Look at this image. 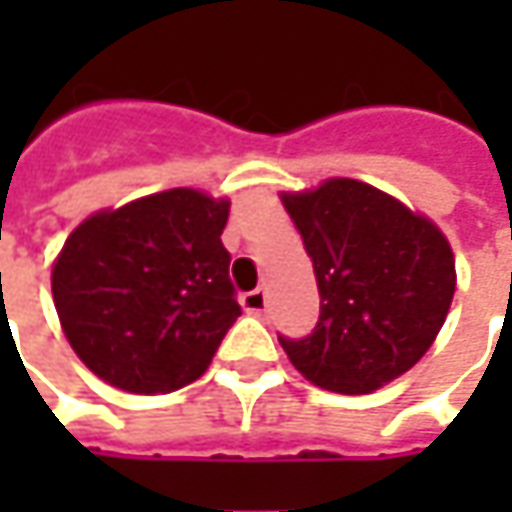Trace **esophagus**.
<instances>
[{"mask_svg":"<svg viewBox=\"0 0 512 512\" xmlns=\"http://www.w3.org/2000/svg\"><path fill=\"white\" fill-rule=\"evenodd\" d=\"M242 307H245L247 313H256V316H262L267 307L265 290H262V287H256V290L245 293V296H242Z\"/></svg>","mask_w":512,"mask_h":512,"instance_id":"esophagus-1","label":"esophagus"}]
</instances>
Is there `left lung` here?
I'll use <instances>...</instances> for the list:
<instances>
[{"instance_id":"8db88e82","label":"left lung","mask_w":512,"mask_h":512,"mask_svg":"<svg viewBox=\"0 0 512 512\" xmlns=\"http://www.w3.org/2000/svg\"><path fill=\"white\" fill-rule=\"evenodd\" d=\"M282 205L322 299L310 336H279L287 359L307 382L344 396L399 379L430 350L456 293L442 230L356 179L282 193Z\"/></svg>"}]
</instances>
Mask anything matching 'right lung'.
<instances>
[{
    "instance_id": "right-lung-1",
    "label": "right lung",
    "mask_w": 512,
    "mask_h": 512,
    "mask_svg": "<svg viewBox=\"0 0 512 512\" xmlns=\"http://www.w3.org/2000/svg\"><path fill=\"white\" fill-rule=\"evenodd\" d=\"M230 202L173 187L85 219L50 287L62 330L90 370L128 393L196 382L242 316L222 245Z\"/></svg>"
}]
</instances>
